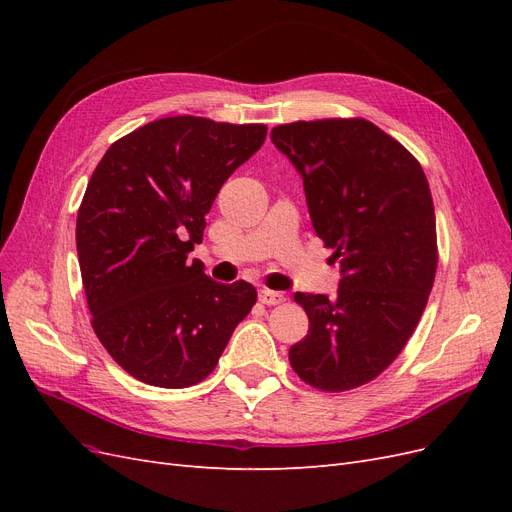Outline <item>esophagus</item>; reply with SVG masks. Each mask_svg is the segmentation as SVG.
<instances>
[{"instance_id": "esophagus-1", "label": "esophagus", "mask_w": 512, "mask_h": 512, "mask_svg": "<svg viewBox=\"0 0 512 512\" xmlns=\"http://www.w3.org/2000/svg\"><path fill=\"white\" fill-rule=\"evenodd\" d=\"M258 299H260V303H265V305H280V303L286 301V297H284L282 292L267 290V288H262V290L258 292Z\"/></svg>"}]
</instances>
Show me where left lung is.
<instances>
[{"label":"left lung","mask_w":512,"mask_h":512,"mask_svg":"<svg viewBox=\"0 0 512 512\" xmlns=\"http://www.w3.org/2000/svg\"><path fill=\"white\" fill-rule=\"evenodd\" d=\"M297 168L316 235L339 262L335 297L297 292L307 335L290 365L320 391L380 376L421 320L438 267L436 213L421 164L365 119L297 121L271 130Z\"/></svg>","instance_id":"1"}]
</instances>
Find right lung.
Here are the masks:
<instances>
[{
	"label": "right lung",
	"mask_w": 512,
	"mask_h": 512,
	"mask_svg": "<svg viewBox=\"0 0 512 512\" xmlns=\"http://www.w3.org/2000/svg\"><path fill=\"white\" fill-rule=\"evenodd\" d=\"M265 136L260 123L164 117L119 138L91 175L76 218L83 288L102 346L136 380H205L252 312V284L213 282L188 254L224 181Z\"/></svg>",
	"instance_id": "1"
}]
</instances>
